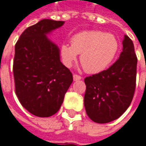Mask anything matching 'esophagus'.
Returning a JSON list of instances; mask_svg holds the SVG:
<instances>
[{"instance_id": "obj_1", "label": "esophagus", "mask_w": 146, "mask_h": 146, "mask_svg": "<svg viewBox=\"0 0 146 146\" xmlns=\"http://www.w3.org/2000/svg\"><path fill=\"white\" fill-rule=\"evenodd\" d=\"M73 80L74 81H78V80L82 79V77L79 75H77V74H73Z\"/></svg>"}]
</instances>
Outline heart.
Masks as SVG:
<instances>
[{"label":"heart","instance_id":"obj_1","mask_svg":"<svg viewBox=\"0 0 146 146\" xmlns=\"http://www.w3.org/2000/svg\"><path fill=\"white\" fill-rule=\"evenodd\" d=\"M119 47L117 37L102 31H84L71 38V46L63 44L60 54L64 64L72 66L80 54V62L88 73L105 70L114 59Z\"/></svg>","mask_w":146,"mask_h":146}]
</instances>
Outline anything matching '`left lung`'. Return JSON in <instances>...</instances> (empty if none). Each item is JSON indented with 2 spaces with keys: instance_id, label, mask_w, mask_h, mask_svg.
Masks as SVG:
<instances>
[{
  "instance_id": "obj_1",
  "label": "left lung",
  "mask_w": 146,
  "mask_h": 146,
  "mask_svg": "<svg viewBox=\"0 0 146 146\" xmlns=\"http://www.w3.org/2000/svg\"><path fill=\"white\" fill-rule=\"evenodd\" d=\"M136 65L133 42L125 35L117 60L108 69L86 78L84 106L93 122L110 123L127 110L136 89Z\"/></svg>"
}]
</instances>
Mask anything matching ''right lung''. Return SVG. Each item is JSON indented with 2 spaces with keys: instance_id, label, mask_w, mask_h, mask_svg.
Returning a JSON list of instances; mask_svg holds the SVG:
<instances>
[{
  "instance_id": "1",
  "label": "right lung",
  "mask_w": 146,
  "mask_h": 146,
  "mask_svg": "<svg viewBox=\"0 0 146 146\" xmlns=\"http://www.w3.org/2000/svg\"><path fill=\"white\" fill-rule=\"evenodd\" d=\"M64 21L42 19L24 30L15 47V93L32 114L52 116L60 110L73 75L60 61V49L47 35Z\"/></svg>"
}]
</instances>
